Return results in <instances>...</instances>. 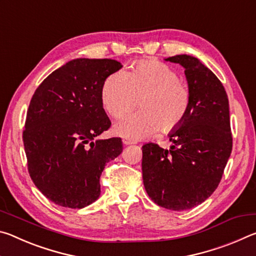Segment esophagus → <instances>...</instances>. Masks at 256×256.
<instances>
[{
	"mask_svg": "<svg viewBox=\"0 0 256 256\" xmlns=\"http://www.w3.org/2000/svg\"><path fill=\"white\" fill-rule=\"evenodd\" d=\"M123 144H124L125 146H128V144H134V141H132V140H130V138H123Z\"/></svg>",
	"mask_w": 256,
	"mask_h": 256,
	"instance_id": "34e87169",
	"label": "esophagus"
}]
</instances>
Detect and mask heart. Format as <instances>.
<instances>
[{
  "label": "heart",
  "mask_w": 256,
  "mask_h": 256,
  "mask_svg": "<svg viewBox=\"0 0 256 256\" xmlns=\"http://www.w3.org/2000/svg\"><path fill=\"white\" fill-rule=\"evenodd\" d=\"M102 104L114 118L140 105V110L114 125L116 136L138 140L158 131L166 134L178 128L190 112V92L180 73L170 66L154 60H138L128 73L116 71L106 78Z\"/></svg>",
  "instance_id": "obj_1"
}]
</instances>
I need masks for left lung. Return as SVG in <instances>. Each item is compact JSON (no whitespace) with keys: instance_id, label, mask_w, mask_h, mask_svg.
Masks as SVG:
<instances>
[{"instance_id":"1","label":"left lung","mask_w":256,"mask_h":256,"mask_svg":"<svg viewBox=\"0 0 256 256\" xmlns=\"http://www.w3.org/2000/svg\"><path fill=\"white\" fill-rule=\"evenodd\" d=\"M185 68L190 107L184 123L170 134V150L142 146V177L156 204L188 210L201 204L222 180L232 149L228 97L211 70L190 55L166 58Z\"/></svg>"}]
</instances>
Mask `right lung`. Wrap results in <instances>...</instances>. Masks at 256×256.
Wrapping results in <instances>:
<instances>
[{
    "label": "right lung",
    "instance_id": "1",
    "mask_svg": "<svg viewBox=\"0 0 256 256\" xmlns=\"http://www.w3.org/2000/svg\"><path fill=\"white\" fill-rule=\"evenodd\" d=\"M120 68L110 58L73 60L52 72L32 94L22 133L28 172L55 204H92L100 196L106 164L122 152L120 138L94 141L112 125L102 86Z\"/></svg>",
    "mask_w": 256,
    "mask_h": 256
}]
</instances>
